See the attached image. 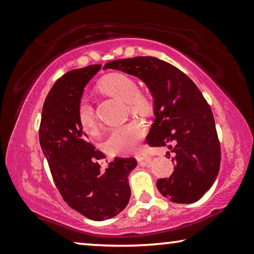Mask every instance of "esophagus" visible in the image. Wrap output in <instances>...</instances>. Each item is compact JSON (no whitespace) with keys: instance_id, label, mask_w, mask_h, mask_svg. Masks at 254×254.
I'll return each instance as SVG.
<instances>
[{"instance_id":"obj_1","label":"esophagus","mask_w":254,"mask_h":254,"mask_svg":"<svg viewBox=\"0 0 254 254\" xmlns=\"http://www.w3.org/2000/svg\"><path fill=\"white\" fill-rule=\"evenodd\" d=\"M135 158H136L137 161H148V160H150V159H151V157H150L149 154L145 152V151L137 152L135 154Z\"/></svg>"}]
</instances>
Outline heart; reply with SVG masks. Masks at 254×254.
I'll list each match as a JSON object with an SVG mask.
<instances>
[{
	"label": "heart",
	"instance_id": "1",
	"mask_svg": "<svg viewBox=\"0 0 254 254\" xmlns=\"http://www.w3.org/2000/svg\"><path fill=\"white\" fill-rule=\"evenodd\" d=\"M98 89L106 95L126 101L127 112L133 114L149 117L154 111V98L148 91L137 88L133 77L113 72L105 76ZM77 121L81 130L87 134H95L97 120L94 107L87 100H80L77 106ZM145 134L144 124L139 120H131L127 123L112 128L106 140V148L113 153H128L135 151Z\"/></svg>",
	"mask_w": 254,
	"mask_h": 254
}]
</instances>
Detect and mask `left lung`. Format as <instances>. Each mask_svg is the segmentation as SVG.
Masks as SVG:
<instances>
[{
  "mask_svg": "<svg viewBox=\"0 0 254 254\" xmlns=\"http://www.w3.org/2000/svg\"><path fill=\"white\" fill-rule=\"evenodd\" d=\"M107 68L136 76L154 98L156 119L145 141L150 147L167 145L176 163L169 178L158 179L159 191L174 203L198 200L212 187L221 163L213 112L203 94L185 72L156 57L113 60Z\"/></svg>",
  "mask_w": 254,
  "mask_h": 254,
  "instance_id": "8db88e82",
  "label": "left lung"
}]
</instances>
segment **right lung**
<instances>
[{"mask_svg":"<svg viewBox=\"0 0 254 254\" xmlns=\"http://www.w3.org/2000/svg\"><path fill=\"white\" fill-rule=\"evenodd\" d=\"M102 65L66 72L46 97L39 127L40 145L64 200L89 220L104 221L126 208L131 196L127 176L134 158H115L105 170V154L87 141L77 121L84 87Z\"/></svg>","mask_w":254,"mask_h":254,"instance_id":"add662e5","label":"right lung"}]
</instances>
